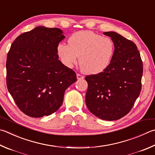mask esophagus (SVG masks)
<instances>
[{
    "label": "esophagus",
    "mask_w": 155,
    "mask_h": 155,
    "mask_svg": "<svg viewBox=\"0 0 155 155\" xmlns=\"http://www.w3.org/2000/svg\"><path fill=\"white\" fill-rule=\"evenodd\" d=\"M77 79H78V80H81V79H83V78H84L83 76L81 75V74H77Z\"/></svg>",
    "instance_id": "1"
}]
</instances>
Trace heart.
<instances>
[{
    "mask_svg": "<svg viewBox=\"0 0 155 155\" xmlns=\"http://www.w3.org/2000/svg\"><path fill=\"white\" fill-rule=\"evenodd\" d=\"M68 45L60 43L57 47L59 57L66 66L78 62L83 71L88 74H97L108 68L113 57L114 44L110 37L92 31L83 30L73 34Z\"/></svg>",
    "mask_w": 155,
    "mask_h": 155,
    "instance_id": "obj_1",
    "label": "heart"
}]
</instances>
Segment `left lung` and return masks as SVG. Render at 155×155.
Segmentation results:
<instances>
[{
    "mask_svg": "<svg viewBox=\"0 0 155 155\" xmlns=\"http://www.w3.org/2000/svg\"><path fill=\"white\" fill-rule=\"evenodd\" d=\"M114 42V55L104 71L87 76L85 102L95 117L106 120L129 113L142 89L143 65L134 42L115 32H105Z\"/></svg>",
    "mask_w": 155,
    "mask_h": 155,
    "instance_id": "8db88e82",
    "label": "left lung"
}]
</instances>
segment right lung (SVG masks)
Instances as JSON below:
<instances>
[{
  "label": "right lung",
  "mask_w": 155,
  "mask_h": 155,
  "mask_svg": "<svg viewBox=\"0 0 155 155\" xmlns=\"http://www.w3.org/2000/svg\"><path fill=\"white\" fill-rule=\"evenodd\" d=\"M65 38L58 28L36 27L15 38L7 54V85L24 114L39 118L54 113L76 73L58 60L57 47Z\"/></svg>",
  "instance_id": "add662e5"
}]
</instances>
